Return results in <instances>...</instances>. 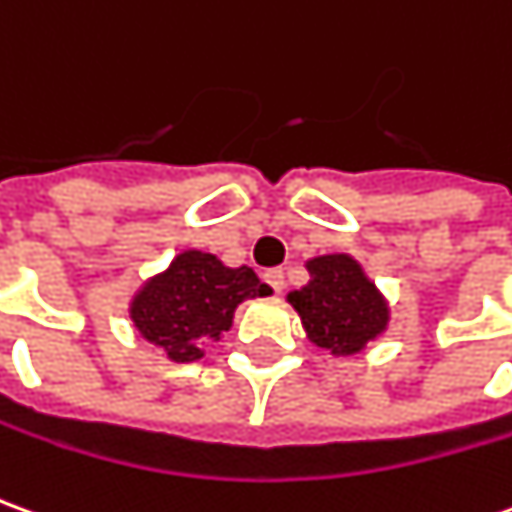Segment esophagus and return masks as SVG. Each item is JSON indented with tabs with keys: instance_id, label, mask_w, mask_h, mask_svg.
Here are the masks:
<instances>
[{
	"instance_id": "obj_1",
	"label": "esophagus",
	"mask_w": 512,
	"mask_h": 512,
	"mask_svg": "<svg viewBox=\"0 0 512 512\" xmlns=\"http://www.w3.org/2000/svg\"><path fill=\"white\" fill-rule=\"evenodd\" d=\"M263 280H266L277 293H282V288H285V274H282V268H268L266 274H263Z\"/></svg>"
}]
</instances>
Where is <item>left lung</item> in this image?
I'll use <instances>...</instances> for the list:
<instances>
[{
	"mask_svg": "<svg viewBox=\"0 0 512 512\" xmlns=\"http://www.w3.org/2000/svg\"><path fill=\"white\" fill-rule=\"evenodd\" d=\"M305 268L310 274L307 285L288 291L285 299L302 318L307 341L332 357H352L385 335L391 305L355 257L343 252L318 255Z\"/></svg>",
	"mask_w": 512,
	"mask_h": 512,
	"instance_id": "left-lung-1",
	"label": "left lung"
}]
</instances>
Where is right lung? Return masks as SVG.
<instances>
[{
    "instance_id": "1",
    "label": "right lung",
    "mask_w": 512,
    "mask_h": 512,
    "mask_svg": "<svg viewBox=\"0 0 512 512\" xmlns=\"http://www.w3.org/2000/svg\"><path fill=\"white\" fill-rule=\"evenodd\" d=\"M249 266L230 268L202 249H182L169 266L146 277L130 296L132 327L171 363H196L224 338L246 299L268 296Z\"/></svg>"
}]
</instances>
